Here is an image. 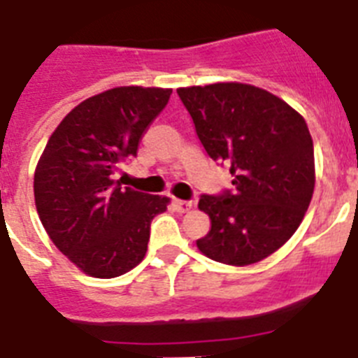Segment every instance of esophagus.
<instances>
[{
    "label": "esophagus",
    "instance_id": "1",
    "mask_svg": "<svg viewBox=\"0 0 358 358\" xmlns=\"http://www.w3.org/2000/svg\"><path fill=\"white\" fill-rule=\"evenodd\" d=\"M173 206L177 212H188L194 206L192 201H182V199H173Z\"/></svg>",
    "mask_w": 358,
    "mask_h": 358
}]
</instances>
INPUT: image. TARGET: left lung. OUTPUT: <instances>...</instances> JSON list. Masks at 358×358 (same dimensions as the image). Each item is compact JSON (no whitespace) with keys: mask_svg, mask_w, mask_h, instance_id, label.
Segmentation results:
<instances>
[{"mask_svg":"<svg viewBox=\"0 0 358 358\" xmlns=\"http://www.w3.org/2000/svg\"><path fill=\"white\" fill-rule=\"evenodd\" d=\"M201 144L230 166L232 190L203 194L210 230L197 249L227 265L256 264L302 223L315 190L311 133L300 113L265 90L238 82L177 90Z\"/></svg>","mask_w":358,"mask_h":358,"instance_id":"left-lung-1","label":"left lung"}]
</instances>
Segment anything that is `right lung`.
Wrapping results in <instances>:
<instances>
[{"label":"right lung","instance_id":"right-lung-1","mask_svg":"<svg viewBox=\"0 0 358 358\" xmlns=\"http://www.w3.org/2000/svg\"><path fill=\"white\" fill-rule=\"evenodd\" d=\"M172 90L115 87L76 106L58 124L34 172V201L52 243L85 274L115 278L143 262L150 225L168 197L115 181Z\"/></svg>","mask_w":358,"mask_h":358}]
</instances>
